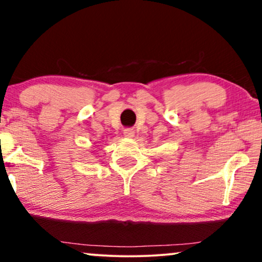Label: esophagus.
Returning a JSON list of instances; mask_svg holds the SVG:
<instances>
[{
  "instance_id": "1",
  "label": "esophagus",
  "mask_w": 262,
  "mask_h": 262,
  "mask_svg": "<svg viewBox=\"0 0 262 262\" xmlns=\"http://www.w3.org/2000/svg\"><path fill=\"white\" fill-rule=\"evenodd\" d=\"M123 134H124L125 138H133L134 137V130H133V129H130V128H127V129H124Z\"/></svg>"
}]
</instances>
